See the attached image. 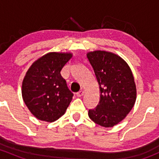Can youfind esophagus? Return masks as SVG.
Segmentation results:
<instances>
[{
	"label": "esophagus",
	"mask_w": 159,
	"mask_h": 159,
	"mask_svg": "<svg viewBox=\"0 0 159 159\" xmlns=\"http://www.w3.org/2000/svg\"><path fill=\"white\" fill-rule=\"evenodd\" d=\"M83 94H84V91H78V93H77L76 95L78 96V97H81V96H83Z\"/></svg>",
	"instance_id": "1"
}]
</instances>
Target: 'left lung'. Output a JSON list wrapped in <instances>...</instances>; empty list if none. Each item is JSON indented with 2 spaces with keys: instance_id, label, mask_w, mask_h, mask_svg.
Wrapping results in <instances>:
<instances>
[{
  "instance_id": "left-lung-1",
  "label": "left lung",
  "mask_w": 159,
  "mask_h": 159,
  "mask_svg": "<svg viewBox=\"0 0 159 159\" xmlns=\"http://www.w3.org/2000/svg\"><path fill=\"white\" fill-rule=\"evenodd\" d=\"M99 86L100 99L97 106L89 109V118L105 128L122 121L133 108L136 87L132 72L119 56L104 51L87 54Z\"/></svg>"
}]
</instances>
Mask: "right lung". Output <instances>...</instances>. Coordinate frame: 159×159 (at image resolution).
I'll return each instance as SVG.
<instances>
[{"label": "right lung", "mask_w": 159, "mask_h": 159, "mask_svg": "<svg viewBox=\"0 0 159 159\" xmlns=\"http://www.w3.org/2000/svg\"><path fill=\"white\" fill-rule=\"evenodd\" d=\"M70 53L51 52L37 60L26 73L22 83L25 105L38 119L52 122L65 114L73 93L61 75L71 58Z\"/></svg>", "instance_id": "obj_1"}]
</instances>
